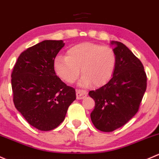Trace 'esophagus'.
Masks as SVG:
<instances>
[{"mask_svg": "<svg viewBox=\"0 0 159 159\" xmlns=\"http://www.w3.org/2000/svg\"><path fill=\"white\" fill-rule=\"evenodd\" d=\"M76 99H84L86 96V92L83 89H76Z\"/></svg>", "mask_w": 159, "mask_h": 159, "instance_id": "34e87169", "label": "esophagus"}]
</instances>
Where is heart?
<instances>
[{"instance_id": "obj_1", "label": "heart", "mask_w": 159, "mask_h": 159, "mask_svg": "<svg viewBox=\"0 0 159 159\" xmlns=\"http://www.w3.org/2000/svg\"><path fill=\"white\" fill-rule=\"evenodd\" d=\"M117 63L113 49L106 46L86 42L70 47L66 57L58 56L53 62L56 74L67 83L76 81L80 73V85L101 86L112 78Z\"/></svg>"}]
</instances>
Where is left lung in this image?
I'll list each match as a JSON object with an SVG mask.
<instances>
[{
	"label": "left lung",
	"instance_id": "8db88e82",
	"mask_svg": "<svg viewBox=\"0 0 159 159\" xmlns=\"http://www.w3.org/2000/svg\"><path fill=\"white\" fill-rule=\"evenodd\" d=\"M115 45L117 63L112 79L89 95L95 101L90 117L96 129L105 132L120 128L139 109L147 86V76L142 62L123 43Z\"/></svg>",
	"mask_w": 159,
	"mask_h": 159
}]
</instances>
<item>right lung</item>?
Instances as JSON below:
<instances>
[{
    "label": "right lung",
    "mask_w": 159,
    "mask_h": 159,
    "mask_svg": "<svg viewBox=\"0 0 159 159\" xmlns=\"http://www.w3.org/2000/svg\"><path fill=\"white\" fill-rule=\"evenodd\" d=\"M63 40H43L20 53L11 73L14 106L30 125L41 131L65 119L76 91L56 75L53 62Z\"/></svg>",
    "instance_id": "1"
}]
</instances>
